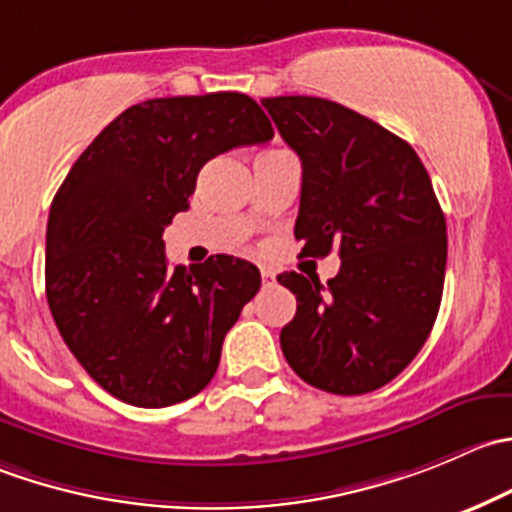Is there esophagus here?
I'll return each instance as SVG.
<instances>
[{"label": "esophagus", "instance_id": "1", "mask_svg": "<svg viewBox=\"0 0 512 512\" xmlns=\"http://www.w3.org/2000/svg\"><path fill=\"white\" fill-rule=\"evenodd\" d=\"M260 275H262V285H265V287H270L272 282H275V272H272V270H262Z\"/></svg>", "mask_w": 512, "mask_h": 512}]
</instances>
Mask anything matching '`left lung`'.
<instances>
[{
  "label": "left lung",
  "instance_id": "1",
  "mask_svg": "<svg viewBox=\"0 0 512 512\" xmlns=\"http://www.w3.org/2000/svg\"><path fill=\"white\" fill-rule=\"evenodd\" d=\"M262 107L302 162V255H340L325 287L277 277L297 297L285 360L325 393H372L413 362L438 317L448 235L433 182L408 142L342 104L295 94Z\"/></svg>",
  "mask_w": 512,
  "mask_h": 512
}]
</instances>
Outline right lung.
Returning <instances> with one entry per match:
<instances>
[{
  "label": "right lung",
  "mask_w": 512,
  "mask_h": 512,
  "mask_svg": "<svg viewBox=\"0 0 512 512\" xmlns=\"http://www.w3.org/2000/svg\"><path fill=\"white\" fill-rule=\"evenodd\" d=\"M272 135L247 94L147 99L112 119L64 177L49 207L47 302L109 395L167 408L215 377L260 270L232 255L170 270L162 232L190 207L205 162Z\"/></svg>",
  "instance_id": "right-lung-1"
}]
</instances>
